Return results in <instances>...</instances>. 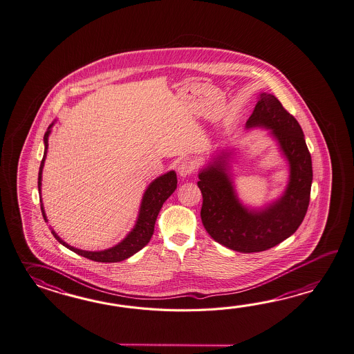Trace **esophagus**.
<instances>
[{
	"label": "esophagus",
	"mask_w": 354,
	"mask_h": 354,
	"mask_svg": "<svg viewBox=\"0 0 354 354\" xmlns=\"http://www.w3.org/2000/svg\"><path fill=\"white\" fill-rule=\"evenodd\" d=\"M178 173L181 178H187L189 175L194 173V165L189 161H183L180 165L178 166Z\"/></svg>",
	"instance_id": "1"
}]
</instances>
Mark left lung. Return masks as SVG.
Segmentation results:
<instances>
[{
    "label": "left lung",
    "instance_id": "left-lung-1",
    "mask_svg": "<svg viewBox=\"0 0 354 354\" xmlns=\"http://www.w3.org/2000/svg\"><path fill=\"white\" fill-rule=\"evenodd\" d=\"M245 124L271 129L277 138L290 164L285 194L266 209H247L239 202L221 158L199 174L201 216L205 231L218 243L237 252H261L289 239L300 227L310 202L313 166L300 124L272 94H261Z\"/></svg>",
    "mask_w": 354,
    "mask_h": 354
}]
</instances>
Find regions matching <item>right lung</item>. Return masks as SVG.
Masks as SVG:
<instances>
[{
    "label": "right lung",
    "instance_id": "obj_1",
    "mask_svg": "<svg viewBox=\"0 0 354 354\" xmlns=\"http://www.w3.org/2000/svg\"><path fill=\"white\" fill-rule=\"evenodd\" d=\"M49 126L48 131L44 135V142H45V152H44V158L40 164L39 169V179H37V187L40 192L41 187V174H43L44 161L46 156V149H48V138L50 133V127ZM178 179H176V174L175 171H169V173L160 176L158 179L152 181L150 187L145 192L142 203H141V208H140V214H138V222L135 228L131 231L130 234L123 239L121 243L104 250V251H98V252H92V251H83L74 248L72 245L65 243L63 239L59 237L58 234L54 231H51L53 236L58 241L59 243L65 245L66 248H69L73 252L78 253L80 256L89 259V260L97 261V262H120V261L126 260L131 257L132 254L138 252L141 248H144L151 239L153 234V227L156 218L159 214L160 209L162 207V204L165 203L166 199L173 194L176 189ZM41 202V199H40ZM41 213H43L45 222L48 221L45 212H44L43 204H41Z\"/></svg>",
    "mask_w": 354,
    "mask_h": 354
}]
</instances>
